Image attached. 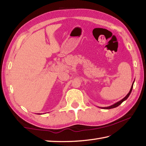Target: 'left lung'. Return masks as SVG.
Here are the masks:
<instances>
[{
    "instance_id": "obj_1",
    "label": "left lung",
    "mask_w": 146,
    "mask_h": 146,
    "mask_svg": "<svg viewBox=\"0 0 146 146\" xmlns=\"http://www.w3.org/2000/svg\"><path fill=\"white\" fill-rule=\"evenodd\" d=\"M132 87H133V84H132V86H131V90H130V92H129V94L127 95L125 97L123 98L122 100H121L120 101H119V102H117L116 104H113V105H111V106H110V107H104V108H105V109H110V108H115V107H118L119 106V105H120L122 103V102L124 101V100H127V98L129 97V95H130V94H131V92H132Z\"/></svg>"
}]
</instances>
